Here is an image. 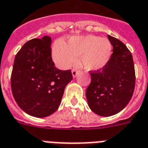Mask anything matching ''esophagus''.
<instances>
[{
  "label": "esophagus",
  "mask_w": 148,
  "mask_h": 148,
  "mask_svg": "<svg viewBox=\"0 0 148 148\" xmlns=\"http://www.w3.org/2000/svg\"><path fill=\"white\" fill-rule=\"evenodd\" d=\"M72 74H73V77L75 78L78 75V70H76V69H73L72 70Z\"/></svg>",
  "instance_id": "34e87169"
}]
</instances>
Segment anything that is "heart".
I'll return each instance as SVG.
<instances>
[{"label": "heart", "mask_w": 148, "mask_h": 148, "mask_svg": "<svg viewBox=\"0 0 148 148\" xmlns=\"http://www.w3.org/2000/svg\"><path fill=\"white\" fill-rule=\"evenodd\" d=\"M112 46L106 38L95 35L75 36L67 44L59 41L54 43L52 56L60 69H68L80 56L81 64L88 71H98L106 66L112 55Z\"/></svg>", "instance_id": "1"}]
</instances>
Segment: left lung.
I'll return each mask as SVG.
<instances>
[{"instance_id": "left-lung-1", "label": "left lung", "mask_w": 148, "mask_h": 148, "mask_svg": "<svg viewBox=\"0 0 148 148\" xmlns=\"http://www.w3.org/2000/svg\"><path fill=\"white\" fill-rule=\"evenodd\" d=\"M113 53L106 66L91 72L86 89L90 109L100 116H112L124 109L132 99L135 86V71L131 52L118 39L108 35Z\"/></svg>"}]
</instances>
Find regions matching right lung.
<instances>
[{"mask_svg": "<svg viewBox=\"0 0 148 148\" xmlns=\"http://www.w3.org/2000/svg\"><path fill=\"white\" fill-rule=\"evenodd\" d=\"M48 36L27 41L14 59L10 84L15 101L36 118L52 114L60 106L65 87L73 79L70 69L60 70L52 60Z\"/></svg>", "mask_w": 148, "mask_h": 148, "instance_id": "1", "label": "right lung"}]
</instances>
